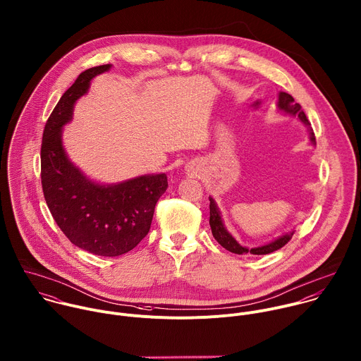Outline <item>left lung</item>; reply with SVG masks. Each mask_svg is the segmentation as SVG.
Segmentation results:
<instances>
[{
    "mask_svg": "<svg viewBox=\"0 0 361 361\" xmlns=\"http://www.w3.org/2000/svg\"><path fill=\"white\" fill-rule=\"evenodd\" d=\"M279 108L286 111L287 114L298 116L305 125H308V126L311 125L308 118H307V115H305V112H304V109H302V106L300 104H297L290 94L280 92V95H279ZM310 132H311V140H312V143H315L317 142L315 140V133L312 132V129H310ZM209 225H211V231H212V235H214L215 240L222 247H225L226 250H229V252H232L235 255H257V256L259 255H269V253H273V252L281 249L283 246H286L291 240V238L294 235V232L287 233V235L279 238L277 240H274V242H271V243H269L266 246H260V247H253V249L243 247L225 229V226L222 224V219H221V214H219V211L216 208V204H215V201L212 198H209Z\"/></svg>",
    "mask_w": 361,
    "mask_h": 361,
    "instance_id": "8db88e82",
    "label": "left lung"
}]
</instances>
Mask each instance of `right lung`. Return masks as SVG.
<instances>
[{
  "mask_svg": "<svg viewBox=\"0 0 361 361\" xmlns=\"http://www.w3.org/2000/svg\"><path fill=\"white\" fill-rule=\"evenodd\" d=\"M111 64L91 67L61 95L46 121L40 146V180L47 208L67 239L97 256L128 253L147 235L159 198L169 187L166 174L142 176L116 185L87 180L67 159L61 126L90 81Z\"/></svg>",
  "mask_w": 361,
  "mask_h": 361,
  "instance_id": "obj_1",
  "label": "right lung"
}]
</instances>
